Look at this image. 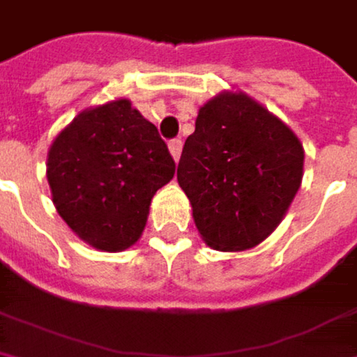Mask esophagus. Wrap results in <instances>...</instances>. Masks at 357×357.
Wrapping results in <instances>:
<instances>
[{
	"label": "esophagus",
	"instance_id": "34e87169",
	"mask_svg": "<svg viewBox=\"0 0 357 357\" xmlns=\"http://www.w3.org/2000/svg\"><path fill=\"white\" fill-rule=\"evenodd\" d=\"M182 139H169V150H171V156L175 158V160H180V154H182Z\"/></svg>",
	"mask_w": 357,
	"mask_h": 357
}]
</instances>
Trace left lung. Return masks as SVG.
Listing matches in <instances>:
<instances>
[{"mask_svg": "<svg viewBox=\"0 0 357 357\" xmlns=\"http://www.w3.org/2000/svg\"><path fill=\"white\" fill-rule=\"evenodd\" d=\"M301 177L295 133L249 96L228 91L199 110L177 165L195 224L218 251H245L268 238Z\"/></svg>", "mask_w": 357, "mask_h": 357, "instance_id": "obj_1", "label": "left lung"}]
</instances>
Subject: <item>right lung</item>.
Listing matches in <instances>:
<instances>
[{"mask_svg":"<svg viewBox=\"0 0 357 357\" xmlns=\"http://www.w3.org/2000/svg\"><path fill=\"white\" fill-rule=\"evenodd\" d=\"M175 173L158 129L129 100L81 112L52 144L47 182L60 218L91 247H131L158 188Z\"/></svg>","mask_w":357,"mask_h":357,"instance_id":"right-lung-1","label":"right lung"}]
</instances>
